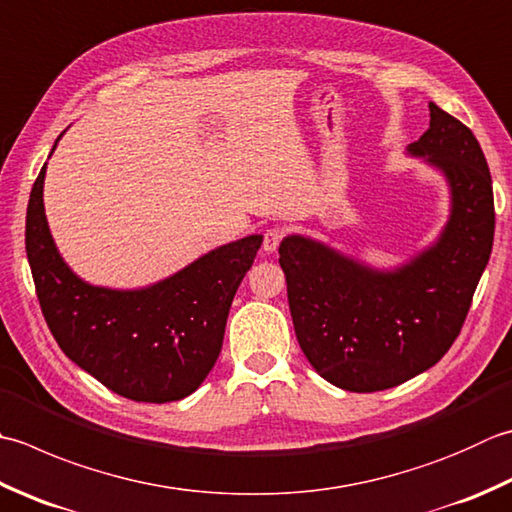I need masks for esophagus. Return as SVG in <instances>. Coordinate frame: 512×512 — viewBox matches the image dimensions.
<instances>
[{
    "instance_id": "1",
    "label": "esophagus",
    "mask_w": 512,
    "mask_h": 512,
    "mask_svg": "<svg viewBox=\"0 0 512 512\" xmlns=\"http://www.w3.org/2000/svg\"><path fill=\"white\" fill-rule=\"evenodd\" d=\"M284 237H286V228H282V226L268 228L266 235H264V250H266V253H275L279 244H282Z\"/></svg>"
}]
</instances>
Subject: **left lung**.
Segmentation results:
<instances>
[{"instance_id": "left-lung-1", "label": "left lung", "mask_w": 512, "mask_h": 512, "mask_svg": "<svg viewBox=\"0 0 512 512\" xmlns=\"http://www.w3.org/2000/svg\"><path fill=\"white\" fill-rule=\"evenodd\" d=\"M408 146L446 175L453 210L435 246L379 273L313 239L279 244L297 342L326 382L375 393L442 359L462 330L495 237L493 179L473 130L435 104Z\"/></svg>"}]
</instances>
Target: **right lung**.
<instances>
[{"instance_id":"obj_1","label":"right lung","mask_w":512,"mask_h":512,"mask_svg":"<svg viewBox=\"0 0 512 512\" xmlns=\"http://www.w3.org/2000/svg\"><path fill=\"white\" fill-rule=\"evenodd\" d=\"M44 177L46 164L28 199L26 255L55 342L97 382L133 402L188 397L217 362L230 304L262 235L210 250L150 288L88 286L64 264L50 237Z\"/></svg>"}]
</instances>
